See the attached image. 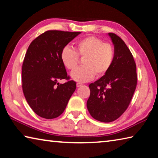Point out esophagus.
Returning <instances> with one entry per match:
<instances>
[{"mask_svg": "<svg viewBox=\"0 0 158 158\" xmlns=\"http://www.w3.org/2000/svg\"><path fill=\"white\" fill-rule=\"evenodd\" d=\"M82 84H81V83H77V87H80V86H82Z\"/></svg>", "mask_w": 158, "mask_h": 158, "instance_id": "1", "label": "esophagus"}]
</instances>
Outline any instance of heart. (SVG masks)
Wrapping results in <instances>:
<instances>
[{
	"label": "heart",
	"instance_id": "1",
	"mask_svg": "<svg viewBox=\"0 0 158 158\" xmlns=\"http://www.w3.org/2000/svg\"><path fill=\"white\" fill-rule=\"evenodd\" d=\"M114 49L111 44L104 43L95 36H89L77 42L75 50L64 46L60 52L63 65L69 70H73L79 63V56L83 58L84 66L72 72L71 77L79 82L91 80L96 73L101 76L110 68L114 59Z\"/></svg>",
	"mask_w": 158,
	"mask_h": 158
}]
</instances>
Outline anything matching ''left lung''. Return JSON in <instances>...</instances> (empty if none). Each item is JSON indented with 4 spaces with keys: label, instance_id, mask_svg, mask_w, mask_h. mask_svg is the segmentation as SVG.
Here are the masks:
<instances>
[{
    "label": "left lung",
    "instance_id": "obj_1",
    "mask_svg": "<svg viewBox=\"0 0 158 158\" xmlns=\"http://www.w3.org/2000/svg\"><path fill=\"white\" fill-rule=\"evenodd\" d=\"M114 47V59L106 74L89 84L87 108L95 119L111 122L128 108L137 84L136 66L123 40L109 33Z\"/></svg>",
    "mask_w": 158,
    "mask_h": 158
}]
</instances>
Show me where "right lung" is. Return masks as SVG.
I'll list each match as a JSON object with an SVG mask.
<instances>
[{"label": "right lung", "mask_w": 158, "mask_h": 158, "mask_svg": "<svg viewBox=\"0 0 158 158\" xmlns=\"http://www.w3.org/2000/svg\"><path fill=\"white\" fill-rule=\"evenodd\" d=\"M81 32L49 30L30 44L22 64V90L30 107L41 117H59L76 89L60 58L62 49ZM66 79L64 84L57 82Z\"/></svg>", "instance_id": "right-lung-1"}]
</instances>
